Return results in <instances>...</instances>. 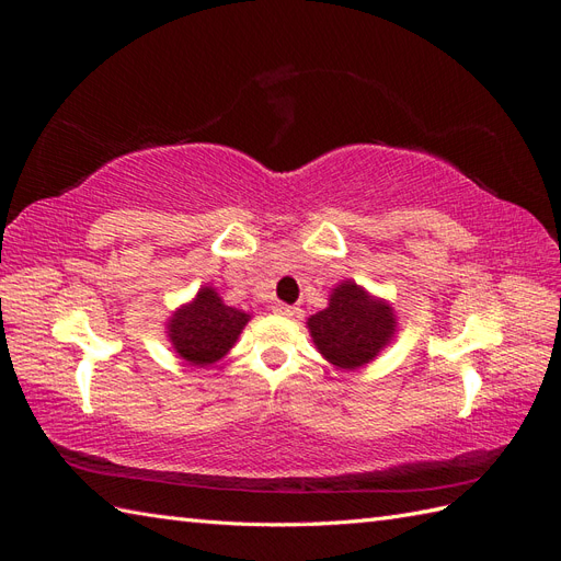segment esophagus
Listing matches in <instances>:
<instances>
[{
  "label": "esophagus",
  "mask_w": 561,
  "mask_h": 561,
  "mask_svg": "<svg viewBox=\"0 0 561 561\" xmlns=\"http://www.w3.org/2000/svg\"><path fill=\"white\" fill-rule=\"evenodd\" d=\"M274 311L278 316H285V318H293V316H299V309L297 307H290V304H276Z\"/></svg>",
  "instance_id": "34e87169"
}]
</instances>
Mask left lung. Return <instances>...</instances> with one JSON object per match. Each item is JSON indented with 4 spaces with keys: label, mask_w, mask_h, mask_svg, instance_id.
Listing matches in <instances>:
<instances>
[{
    "label": "left lung",
    "mask_w": 561,
    "mask_h": 561,
    "mask_svg": "<svg viewBox=\"0 0 561 561\" xmlns=\"http://www.w3.org/2000/svg\"><path fill=\"white\" fill-rule=\"evenodd\" d=\"M307 325L322 358L339 369H358L393 342L396 313L386 299L344 280L332 290L330 307L311 316Z\"/></svg>",
    "instance_id": "1"
}]
</instances>
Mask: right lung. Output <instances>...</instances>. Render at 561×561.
<instances>
[{
    "label": "right lung",
    "mask_w": 561,
    "mask_h": 561,
    "mask_svg": "<svg viewBox=\"0 0 561 561\" xmlns=\"http://www.w3.org/2000/svg\"><path fill=\"white\" fill-rule=\"evenodd\" d=\"M248 320L250 313L227 307L215 287L206 285L168 320V339L182 360L206 367L225 358Z\"/></svg>",
    "instance_id": "1"
}]
</instances>
